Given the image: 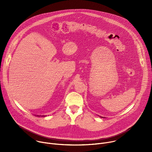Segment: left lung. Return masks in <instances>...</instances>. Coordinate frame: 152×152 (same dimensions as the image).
Wrapping results in <instances>:
<instances>
[{
  "label": "left lung",
  "instance_id": "left-lung-1",
  "mask_svg": "<svg viewBox=\"0 0 152 152\" xmlns=\"http://www.w3.org/2000/svg\"><path fill=\"white\" fill-rule=\"evenodd\" d=\"M102 118H103V117H102Z\"/></svg>",
  "mask_w": 152,
  "mask_h": 152
}]
</instances>
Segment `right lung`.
I'll use <instances>...</instances> for the list:
<instances>
[{
	"mask_svg": "<svg viewBox=\"0 0 152 152\" xmlns=\"http://www.w3.org/2000/svg\"><path fill=\"white\" fill-rule=\"evenodd\" d=\"M35 116H37V117H46V115H35Z\"/></svg>",
	"mask_w": 152,
	"mask_h": 152,
	"instance_id": "obj_1",
	"label": "right lung"
}]
</instances>
